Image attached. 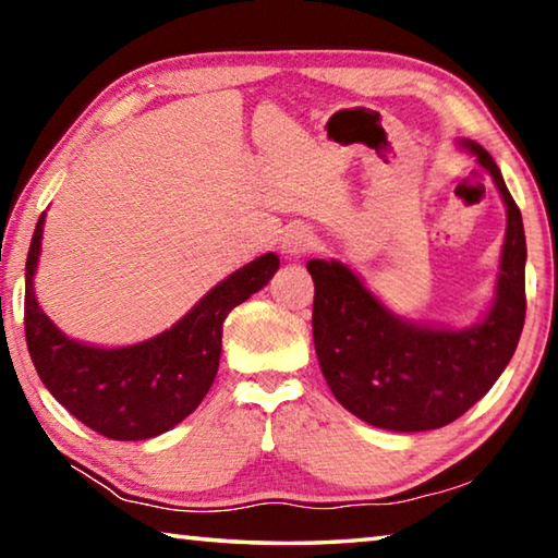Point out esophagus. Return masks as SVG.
I'll use <instances>...</instances> for the list:
<instances>
[{
    "mask_svg": "<svg viewBox=\"0 0 558 558\" xmlns=\"http://www.w3.org/2000/svg\"><path fill=\"white\" fill-rule=\"evenodd\" d=\"M315 243H317V239L310 226L292 223V226H288L286 233H282L280 248L288 258H300V256H305V253L313 251Z\"/></svg>",
    "mask_w": 558,
    "mask_h": 558,
    "instance_id": "34e87169",
    "label": "esophagus"
}]
</instances>
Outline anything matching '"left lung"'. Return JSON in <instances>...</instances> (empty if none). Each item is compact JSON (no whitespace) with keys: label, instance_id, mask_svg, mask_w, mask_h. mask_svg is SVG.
<instances>
[{"label":"left lung","instance_id":"left-lung-1","mask_svg":"<svg viewBox=\"0 0 558 558\" xmlns=\"http://www.w3.org/2000/svg\"><path fill=\"white\" fill-rule=\"evenodd\" d=\"M477 157L507 206V233L495 300L465 329L415 325L393 315L339 260H307L315 280L313 337L327 386L356 418L376 428L418 433L460 418L493 389L512 359L524 327L526 241L519 206L487 149Z\"/></svg>","mask_w":558,"mask_h":558}]
</instances>
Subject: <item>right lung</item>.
<instances>
[{"label":"right lung","mask_w":558,"mask_h":558,"mask_svg":"<svg viewBox=\"0 0 558 558\" xmlns=\"http://www.w3.org/2000/svg\"><path fill=\"white\" fill-rule=\"evenodd\" d=\"M44 216L26 256L24 332L41 381L65 411L112 440H147L182 423L219 372L223 319L276 276V253L231 272L179 319L147 342L93 347L65 337L39 305L34 272L41 253Z\"/></svg>","instance_id":"1"}]
</instances>
